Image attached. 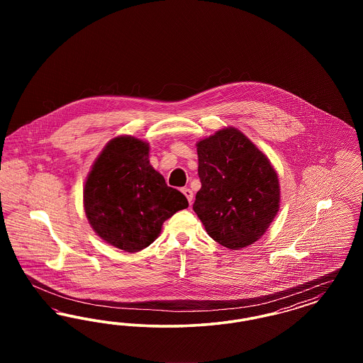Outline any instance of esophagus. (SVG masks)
<instances>
[{
	"label": "esophagus",
	"mask_w": 363,
	"mask_h": 363,
	"mask_svg": "<svg viewBox=\"0 0 363 363\" xmlns=\"http://www.w3.org/2000/svg\"><path fill=\"white\" fill-rule=\"evenodd\" d=\"M182 193L185 194V197L188 199V201H189V204L191 206V203H193V191L188 189V188H184V189H182Z\"/></svg>",
	"instance_id": "obj_1"
}]
</instances>
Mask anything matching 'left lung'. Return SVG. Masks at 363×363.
Segmentation results:
<instances>
[{
  "label": "left lung",
  "instance_id": "1",
  "mask_svg": "<svg viewBox=\"0 0 363 363\" xmlns=\"http://www.w3.org/2000/svg\"><path fill=\"white\" fill-rule=\"evenodd\" d=\"M201 189L193 211L213 241L241 249L257 241L280 206L277 174L269 159L235 128L197 143Z\"/></svg>",
  "mask_w": 363,
  "mask_h": 363
}]
</instances>
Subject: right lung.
Wrapping results in <instances>:
<instances>
[{
	"label": "right lung",
	"instance_id": "add662e5",
	"mask_svg": "<svg viewBox=\"0 0 363 363\" xmlns=\"http://www.w3.org/2000/svg\"><path fill=\"white\" fill-rule=\"evenodd\" d=\"M150 147L132 136L113 138L84 185V211L104 241L135 253L150 246L164 220L189 206L150 164Z\"/></svg>",
	"mask_w": 363,
	"mask_h": 363
}]
</instances>
